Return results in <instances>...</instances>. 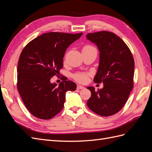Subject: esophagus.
<instances>
[{
    "instance_id": "1",
    "label": "esophagus",
    "mask_w": 152,
    "mask_h": 152,
    "mask_svg": "<svg viewBox=\"0 0 152 152\" xmlns=\"http://www.w3.org/2000/svg\"><path fill=\"white\" fill-rule=\"evenodd\" d=\"M77 88L78 89H83L85 88V87H84V86H82L78 85V86H77Z\"/></svg>"
}]
</instances>
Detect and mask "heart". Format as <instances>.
I'll return each instance as SVG.
<instances>
[{"instance_id": "b5f03b06", "label": "heart", "mask_w": 152, "mask_h": 152, "mask_svg": "<svg viewBox=\"0 0 152 152\" xmlns=\"http://www.w3.org/2000/svg\"><path fill=\"white\" fill-rule=\"evenodd\" d=\"M96 50V49L90 45H86L82 48V52H87L90 50ZM89 74L86 73H77L73 75V79L80 83H86L89 80Z\"/></svg>"}]
</instances>
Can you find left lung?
Masks as SVG:
<instances>
[{
    "label": "left lung",
    "mask_w": 152,
    "mask_h": 152,
    "mask_svg": "<svg viewBox=\"0 0 152 152\" xmlns=\"http://www.w3.org/2000/svg\"><path fill=\"white\" fill-rule=\"evenodd\" d=\"M87 39L94 43L99 50V63L94 77L96 83L103 87L91 92L87 105L99 115L111 116L126 104L133 88L134 61L126 44L112 32L102 31L88 34Z\"/></svg>",
    "instance_id": "obj_1"
}]
</instances>
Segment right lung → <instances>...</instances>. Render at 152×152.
<instances>
[{"label":"right lung","mask_w":152,"mask_h":152,"mask_svg":"<svg viewBox=\"0 0 152 152\" xmlns=\"http://www.w3.org/2000/svg\"><path fill=\"white\" fill-rule=\"evenodd\" d=\"M83 33L49 32L32 40L23 49L18 64L17 88L25 107L37 118H52L64 107L66 91L77 85L63 80L58 86L50 82L63 66L69 45Z\"/></svg>","instance_id":"right-lung-1"}]
</instances>
